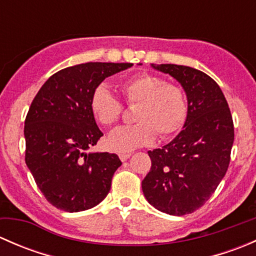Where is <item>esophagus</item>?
<instances>
[{
    "mask_svg": "<svg viewBox=\"0 0 256 256\" xmlns=\"http://www.w3.org/2000/svg\"><path fill=\"white\" fill-rule=\"evenodd\" d=\"M131 156V154H118V157H120L121 161H126L128 157Z\"/></svg>",
    "mask_w": 256,
    "mask_h": 256,
    "instance_id": "esophagus-1",
    "label": "esophagus"
}]
</instances>
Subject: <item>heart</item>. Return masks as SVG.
Returning a JSON list of instances; mask_svg holds the SVG:
<instances>
[{
  "mask_svg": "<svg viewBox=\"0 0 256 256\" xmlns=\"http://www.w3.org/2000/svg\"><path fill=\"white\" fill-rule=\"evenodd\" d=\"M126 105L132 106L135 124L115 128L106 138L110 150L128 152L152 144L158 135L168 138L182 130L188 118L186 92L174 82L154 74L142 73L118 82ZM122 105L105 86H98L90 98V112L102 126H112L122 115Z\"/></svg>",
  "mask_w": 256,
  "mask_h": 256,
  "instance_id": "1",
  "label": "heart"
}]
</instances>
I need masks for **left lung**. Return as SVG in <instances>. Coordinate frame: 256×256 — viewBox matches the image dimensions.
<instances>
[{"label":"left lung","mask_w":256,"mask_h":256,"mask_svg":"<svg viewBox=\"0 0 256 256\" xmlns=\"http://www.w3.org/2000/svg\"><path fill=\"white\" fill-rule=\"evenodd\" d=\"M152 66L182 84L188 118L176 138L148 151L152 166L142 180V192L158 210L184 216L207 202L228 170L233 118L219 85L206 73L177 64Z\"/></svg>","instance_id":"left-lung-1"}]
</instances>
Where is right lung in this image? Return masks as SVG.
<instances>
[{
    "label": "right lung",
    "instance_id": "add662e5",
    "mask_svg": "<svg viewBox=\"0 0 256 256\" xmlns=\"http://www.w3.org/2000/svg\"><path fill=\"white\" fill-rule=\"evenodd\" d=\"M132 66L90 62L68 66L53 74L33 99L24 121L26 164L56 208L86 210L109 193L121 161L115 154H86L102 136L90 98L105 78Z\"/></svg>",
    "mask_w": 256,
    "mask_h": 256
}]
</instances>
